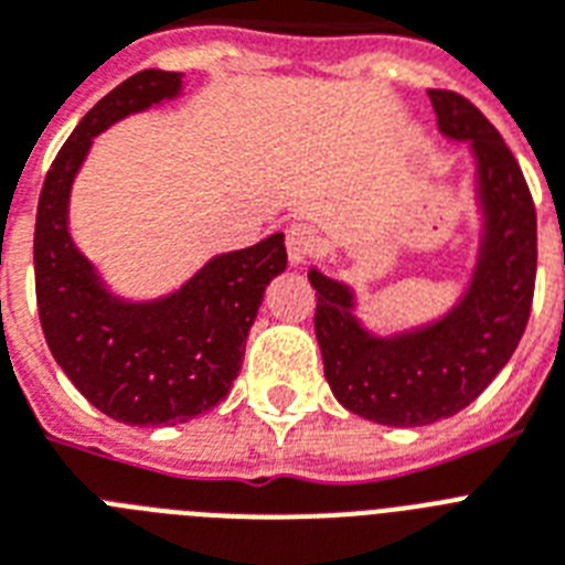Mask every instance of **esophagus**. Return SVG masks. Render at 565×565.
<instances>
[{
    "mask_svg": "<svg viewBox=\"0 0 565 565\" xmlns=\"http://www.w3.org/2000/svg\"><path fill=\"white\" fill-rule=\"evenodd\" d=\"M286 248H288V259H291L294 265H300L306 263L317 248H320V236H317V231L311 225L297 222V225H291L286 231Z\"/></svg>",
    "mask_w": 565,
    "mask_h": 565,
    "instance_id": "1",
    "label": "esophagus"
}]
</instances>
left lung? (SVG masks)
Listing matches in <instances>:
<instances>
[{"label": "left lung", "instance_id": "1", "mask_svg": "<svg viewBox=\"0 0 565 565\" xmlns=\"http://www.w3.org/2000/svg\"><path fill=\"white\" fill-rule=\"evenodd\" d=\"M427 95L441 132L470 141L477 156L484 242L468 297L439 323L384 340L352 317L347 286L309 274L317 343L334 398L390 427H422L468 407L514 355L537 279V210L514 152L468 97L447 88Z\"/></svg>", "mask_w": 565, "mask_h": 565}]
</instances>
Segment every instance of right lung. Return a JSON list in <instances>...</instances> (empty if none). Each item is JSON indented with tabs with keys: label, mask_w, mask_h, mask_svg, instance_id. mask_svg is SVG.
Wrapping results in <instances>:
<instances>
[{
	"label": "right lung",
	"mask_w": 565,
	"mask_h": 565,
	"mask_svg": "<svg viewBox=\"0 0 565 565\" xmlns=\"http://www.w3.org/2000/svg\"><path fill=\"white\" fill-rule=\"evenodd\" d=\"M179 72L132 74L77 124L42 181L34 227L36 309L45 343L77 390L115 422L167 427L225 401L265 286L286 271V236L210 259L158 302H120L68 236V193L92 138L179 95Z\"/></svg>",
	"instance_id": "1"
}]
</instances>
